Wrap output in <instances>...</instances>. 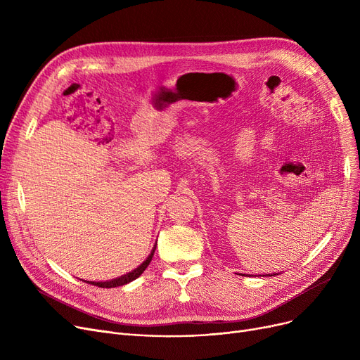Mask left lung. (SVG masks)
I'll return each mask as SVG.
<instances>
[{"mask_svg":"<svg viewBox=\"0 0 360 360\" xmlns=\"http://www.w3.org/2000/svg\"><path fill=\"white\" fill-rule=\"evenodd\" d=\"M277 274H278V273H276V274H274V273H273V274H266V276H277ZM240 276H251V274H242V273H240ZM259 276H261V274H259ZM262 276H264V274H262Z\"/></svg>","mask_w":360,"mask_h":360,"instance_id":"obj_1","label":"left lung"}]
</instances>
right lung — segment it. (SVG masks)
<instances>
[{
    "label": "right lung",
    "instance_id": "right-lung-1",
    "mask_svg": "<svg viewBox=\"0 0 360 360\" xmlns=\"http://www.w3.org/2000/svg\"><path fill=\"white\" fill-rule=\"evenodd\" d=\"M155 251H156V243H155L153 250H151L150 255L146 258V261H143L137 269H134L132 271H129V273H127V274H124V276H121V277L112 278V280H106V281H87V280H83V281H86V283H91L93 286L106 288V289H109V288H117V286H124V285H127V283H129V281H132V280H136L137 277H140V276L143 274V271L147 269V266L150 264L151 258H153Z\"/></svg>",
    "mask_w": 360,
    "mask_h": 360
}]
</instances>
